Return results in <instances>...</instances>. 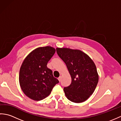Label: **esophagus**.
Returning a JSON list of instances; mask_svg holds the SVG:
<instances>
[{
	"label": "esophagus",
	"mask_w": 121,
	"mask_h": 121,
	"mask_svg": "<svg viewBox=\"0 0 121 121\" xmlns=\"http://www.w3.org/2000/svg\"><path fill=\"white\" fill-rule=\"evenodd\" d=\"M58 80H59V82H60V81H61V76H60V77H59V78H58Z\"/></svg>",
	"instance_id": "1"
}]
</instances>
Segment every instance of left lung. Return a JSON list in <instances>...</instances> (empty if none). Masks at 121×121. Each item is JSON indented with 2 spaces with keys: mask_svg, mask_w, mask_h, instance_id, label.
Returning a JSON list of instances; mask_svg holds the SVG:
<instances>
[{
  "mask_svg": "<svg viewBox=\"0 0 121 121\" xmlns=\"http://www.w3.org/2000/svg\"><path fill=\"white\" fill-rule=\"evenodd\" d=\"M56 50L65 63L72 78L71 84L63 88L66 98L75 103L86 101L93 94L99 80L93 61L79 50L57 48Z\"/></svg>",
  "mask_w": 121,
  "mask_h": 121,
  "instance_id": "8db88e82",
  "label": "left lung"
}]
</instances>
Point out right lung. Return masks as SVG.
Wrapping results in <instances>:
<instances>
[{"label":"right lung","mask_w":121,"mask_h":121,"mask_svg":"<svg viewBox=\"0 0 121 121\" xmlns=\"http://www.w3.org/2000/svg\"><path fill=\"white\" fill-rule=\"evenodd\" d=\"M55 52V49L50 46L37 48L23 62L19 73L20 85L24 94L31 99H45L59 82L47 66Z\"/></svg>","instance_id":"1"}]
</instances>
